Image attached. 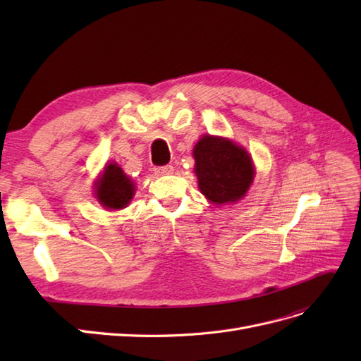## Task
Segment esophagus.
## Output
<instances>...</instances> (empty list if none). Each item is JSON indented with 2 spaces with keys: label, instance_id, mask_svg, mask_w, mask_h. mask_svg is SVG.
<instances>
[{
  "label": "esophagus",
  "instance_id": "1",
  "mask_svg": "<svg viewBox=\"0 0 361 361\" xmlns=\"http://www.w3.org/2000/svg\"><path fill=\"white\" fill-rule=\"evenodd\" d=\"M174 170L173 166H162V167H155V174H158V176H167V174H171Z\"/></svg>",
  "mask_w": 361,
  "mask_h": 361
}]
</instances>
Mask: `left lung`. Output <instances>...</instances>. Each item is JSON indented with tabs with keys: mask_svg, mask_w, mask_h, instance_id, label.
Instances as JSON below:
<instances>
[{
	"mask_svg": "<svg viewBox=\"0 0 361 361\" xmlns=\"http://www.w3.org/2000/svg\"><path fill=\"white\" fill-rule=\"evenodd\" d=\"M192 157L200 192L211 203H236L253 183V161L232 140L203 135L194 146Z\"/></svg>",
	"mask_w": 361,
	"mask_h": 361,
	"instance_id": "1",
	"label": "left lung"
}]
</instances>
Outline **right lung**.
Returning a JSON list of instances; mask_svg holds the SVG:
<instances>
[{
	"instance_id": "add662e5",
	"label": "right lung",
	"mask_w": 361,
	"mask_h": 361,
	"mask_svg": "<svg viewBox=\"0 0 361 361\" xmlns=\"http://www.w3.org/2000/svg\"><path fill=\"white\" fill-rule=\"evenodd\" d=\"M96 199L106 209L126 207L135 194V183L116 162H108L101 178L94 182Z\"/></svg>"
}]
</instances>
